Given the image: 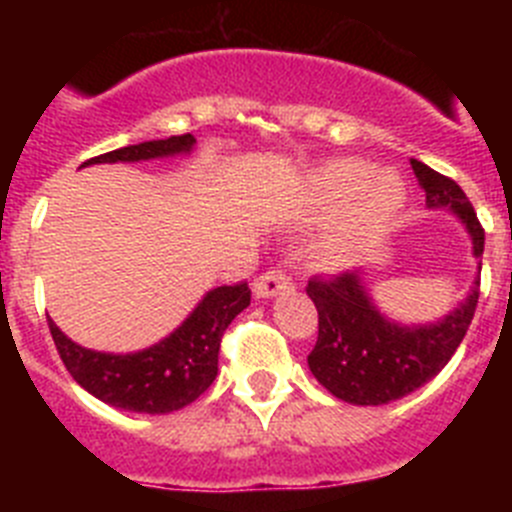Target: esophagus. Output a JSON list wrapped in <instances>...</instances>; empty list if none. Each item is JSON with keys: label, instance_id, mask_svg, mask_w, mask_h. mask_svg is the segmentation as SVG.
Segmentation results:
<instances>
[{"label": "esophagus", "instance_id": "34e87169", "mask_svg": "<svg viewBox=\"0 0 512 512\" xmlns=\"http://www.w3.org/2000/svg\"><path fill=\"white\" fill-rule=\"evenodd\" d=\"M289 287H292V279H289L284 271H277V269L266 271V274L253 279V295L261 297V300L277 297L279 292H284V289Z\"/></svg>", "mask_w": 512, "mask_h": 512}]
</instances>
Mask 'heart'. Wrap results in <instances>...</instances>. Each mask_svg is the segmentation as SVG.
Masks as SVG:
<instances>
[{
	"label": "heart",
	"instance_id": "b5f03b06",
	"mask_svg": "<svg viewBox=\"0 0 512 512\" xmlns=\"http://www.w3.org/2000/svg\"><path fill=\"white\" fill-rule=\"evenodd\" d=\"M369 174V164L356 158H338L312 174V189L323 207L338 210L354 200L325 241V256L330 261H346L361 243L390 223L405 202V189L392 171Z\"/></svg>",
	"mask_w": 512,
	"mask_h": 512
}]
</instances>
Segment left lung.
Here are the masks:
<instances>
[{
	"label": "left lung",
	"instance_id": "1",
	"mask_svg": "<svg viewBox=\"0 0 512 512\" xmlns=\"http://www.w3.org/2000/svg\"><path fill=\"white\" fill-rule=\"evenodd\" d=\"M428 207H449L472 235L474 256L485 251V228L459 184L431 166L410 161ZM482 269V264H479ZM307 295L318 307V341L307 356L310 372L338 400L384 405L431 382L467 336L479 300V279L454 312L431 325L387 320L366 295L359 274L312 277Z\"/></svg>",
	"mask_w": 512,
	"mask_h": 512
}]
</instances>
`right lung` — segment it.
Here are the masks:
<instances>
[{"mask_svg": "<svg viewBox=\"0 0 512 512\" xmlns=\"http://www.w3.org/2000/svg\"><path fill=\"white\" fill-rule=\"evenodd\" d=\"M194 135H171L164 140H146L138 146L89 158L87 164H115V161H148V158L189 153ZM251 305L248 282L225 284L210 289L194 312L169 338L138 354H102L92 351L58 330L48 320L53 343L71 377L97 400L112 408L133 413H174L194 402L217 377L220 341L238 312Z\"/></svg>", "mask_w": 512, "mask_h": 512, "instance_id": "obj_1", "label": "right lung"}]
</instances>
